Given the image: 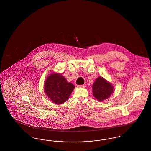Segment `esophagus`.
<instances>
[{"label": "esophagus", "mask_w": 151, "mask_h": 151, "mask_svg": "<svg viewBox=\"0 0 151 151\" xmlns=\"http://www.w3.org/2000/svg\"><path fill=\"white\" fill-rule=\"evenodd\" d=\"M78 86V88H83L85 87V86L84 85H79Z\"/></svg>", "instance_id": "34e87169"}]
</instances>
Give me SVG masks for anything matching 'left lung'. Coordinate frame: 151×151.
<instances>
[{"label":"left lung","mask_w":151,"mask_h":151,"mask_svg":"<svg viewBox=\"0 0 151 151\" xmlns=\"http://www.w3.org/2000/svg\"><path fill=\"white\" fill-rule=\"evenodd\" d=\"M94 97L99 101H102L110 97L113 93V86L106 80L99 76L96 79L92 86Z\"/></svg>","instance_id":"8db88e82"}]
</instances>
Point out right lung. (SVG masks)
Wrapping results in <instances>:
<instances>
[{"instance_id":"1","label":"right lung","mask_w":151,"mask_h":151,"mask_svg":"<svg viewBox=\"0 0 151 151\" xmlns=\"http://www.w3.org/2000/svg\"><path fill=\"white\" fill-rule=\"evenodd\" d=\"M74 88L72 83L67 82L61 74L52 73L45 81L44 90L52 102L62 104L68 99Z\"/></svg>"}]
</instances>
